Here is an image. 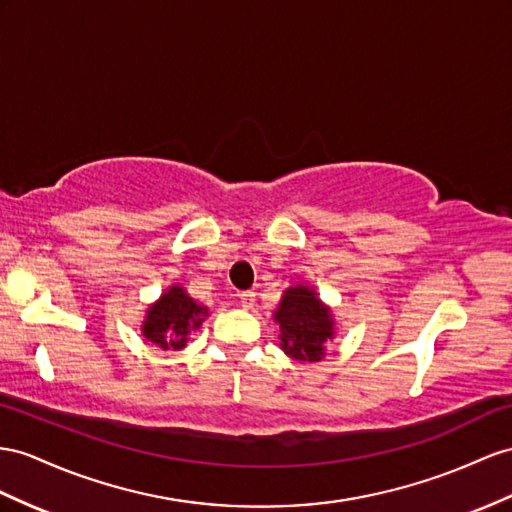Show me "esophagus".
Segmentation results:
<instances>
[{"label": "esophagus", "mask_w": 512, "mask_h": 512, "mask_svg": "<svg viewBox=\"0 0 512 512\" xmlns=\"http://www.w3.org/2000/svg\"><path fill=\"white\" fill-rule=\"evenodd\" d=\"M240 303H242L244 309H253V305H255V292H251V290L242 292L240 294Z\"/></svg>", "instance_id": "1"}]
</instances>
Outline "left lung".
I'll list each match as a JSON object with an SVG mask.
<instances>
[{"instance_id":"1","label":"left lung","mask_w":512,"mask_h":512,"mask_svg":"<svg viewBox=\"0 0 512 512\" xmlns=\"http://www.w3.org/2000/svg\"><path fill=\"white\" fill-rule=\"evenodd\" d=\"M281 326V348L296 361H320L326 339L333 337L331 313L309 287H290L274 313Z\"/></svg>"}]
</instances>
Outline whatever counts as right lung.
Masks as SVG:
<instances>
[{
  "instance_id": "right-lung-1",
  "label": "right lung",
  "mask_w": 512,
  "mask_h": 512,
  "mask_svg": "<svg viewBox=\"0 0 512 512\" xmlns=\"http://www.w3.org/2000/svg\"><path fill=\"white\" fill-rule=\"evenodd\" d=\"M205 316L207 309L196 305L181 287H170L160 303L149 309L142 331L149 342L160 348L179 350L186 346L190 331L199 329Z\"/></svg>"
}]
</instances>
